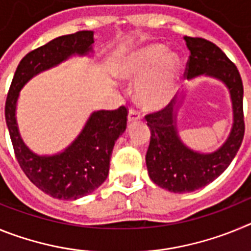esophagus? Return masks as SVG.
Listing matches in <instances>:
<instances>
[{
  "instance_id": "esophagus-1",
  "label": "esophagus",
  "mask_w": 251,
  "mask_h": 251,
  "mask_svg": "<svg viewBox=\"0 0 251 251\" xmlns=\"http://www.w3.org/2000/svg\"><path fill=\"white\" fill-rule=\"evenodd\" d=\"M142 118L141 113L138 112V110L136 109H129V112H128V122H136V121H139V119Z\"/></svg>"
}]
</instances>
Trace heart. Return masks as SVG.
<instances>
[{
    "instance_id": "obj_1",
    "label": "heart",
    "mask_w": 251,
    "mask_h": 251,
    "mask_svg": "<svg viewBox=\"0 0 251 251\" xmlns=\"http://www.w3.org/2000/svg\"><path fill=\"white\" fill-rule=\"evenodd\" d=\"M178 72V57L168 54L167 49L159 44L134 51L115 68L117 76L139 80L136 88L137 98L151 109H159L172 101Z\"/></svg>"
}]
</instances>
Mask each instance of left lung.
Here are the masks:
<instances>
[{
  "label": "left lung",
  "instance_id": "1",
  "mask_svg": "<svg viewBox=\"0 0 251 251\" xmlns=\"http://www.w3.org/2000/svg\"><path fill=\"white\" fill-rule=\"evenodd\" d=\"M191 52L186 66L187 79L206 75L223 81L232 103V127L219 150L200 153L188 148L177 132V109L182 95L166 108L146 115L151 141L146 154L148 175L153 182L175 194L196 191L211 183L229 167L236 156L245 132L243 113L244 88L240 73L220 48L201 37H183Z\"/></svg>",
  "mask_w": 251,
  "mask_h": 251
}]
</instances>
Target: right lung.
<instances>
[{"label":"right lung","mask_w":251,"mask_h":251,"mask_svg":"<svg viewBox=\"0 0 251 251\" xmlns=\"http://www.w3.org/2000/svg\"><path fill=\"white\" fill-rule=\"evenodd\" d=\"M93 31H77L30 51L17 66L4 105L6 124L21 170L41 191L61 200L86 196L105 181L115 141L127 128V108L122 105L115 110L93 112L80 134L63 152L39 156L20 136L16 121L17 99L20 90L35 75L74 55H88L93 51Z\"/></svg>","instance_id":"add662e5"}]
</instances>
